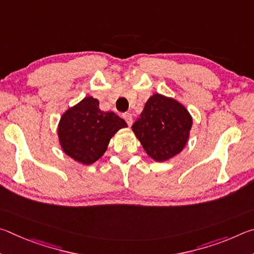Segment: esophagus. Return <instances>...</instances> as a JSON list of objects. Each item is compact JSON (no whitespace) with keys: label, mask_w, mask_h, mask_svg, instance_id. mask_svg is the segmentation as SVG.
Masks as SVG:
<instances>
[{"label":"esophagus","mask_w":254,"mask_h":254,"mask_svg":"<svg viewBox=\"0 0 254 254\" xmlns=\"http://www.w3.org/2000/svg\"><path fill=\"white\" fill-rule=\"evenodd\" d=\"M123 117H124L125 120H126V123L128 124V126H131V124H132V116L130 114L126 113V114L123 115Z\"/></svg>","instance_id":"obj_1"}]
</instances>
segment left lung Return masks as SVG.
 I'll return each instance as SVG.
<instances>
[{
    "mask_svg": "<svg viewBox=\"0 0 254 254\" xmlns=\"http://www.w3.org/2000/svg\"><path fill=\"white\" fill-rule=\"evenodd\" d=\"M192 124V116L181 102L154 93L131 128L148 156L165 162L183 150Z\"/></svg>",
    "mask_w": 254,
    "mask_h": 254,
    "instance_id": "obj_1",
    "label": "left lung"
}]
</instances>
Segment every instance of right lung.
I'll use <instances>...</instances> for the list:
<instances>
[{"mask_svg": "<svg viewBox=\"0 0 254 254\" xmlns=\"http://www.w3.org/2000/svg\"><path fill=\"white\" fill-rule=\"evenodd\" d=\"M126 122L113 111L99 109V101L86 97L71 107L58 126L59 143L64 152L83 165L98 161L108 147L110 138Z\"/></svg>", "mask_w": 254, "mask_h": 254, "instance_id": "right-lung-1", "label": "right lung"}]
</instances>
